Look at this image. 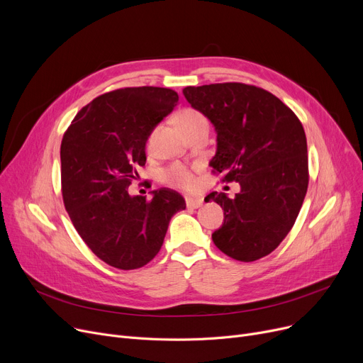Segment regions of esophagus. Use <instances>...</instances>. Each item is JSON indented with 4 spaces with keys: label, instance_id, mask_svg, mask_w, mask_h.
Returning a JSON list of instances; mask_svg holds the SVG:
<instances>
[{
    "label": "esophagus",
    "instance_id": "esophagus-1",
    "mask_svg": "<svg viewBox=\"0 0 363 363\" xmlns=\"http://www.w3.org/2000/svg\"><path fill=\"white\" fill-rule=\"evenodd\" d=\"M185 203H186L188 208H199L203 206V200L196 199V197H185Z\"/></svg>",
    "mask_w": 363,
    "mask_h": 363
}]
</instances>
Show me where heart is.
Masks as SVG:
<instances>
[{"mask_svg":"<svg viewBox=\"0 0 363 363\" xmlns=\"http://www.w3.org/2000/svg\"><path fill=\"white\" fill-rule=\"evenodd\" d=\"M178 124L184 131H188L191 128H194L196 125L201 124V123H208L207 118L204 116L203 112H200L199 109L194 108H184L178 112ZM157 133V127H155L147 138H146V150L152 152L153 150V144H155V137ZM162 181L174 188H179V189H189L194 186L196 184V178L194 174H192L191 169L179 162H175L172 164L166 166L162 171Z\"/></svg>","mask_w":363,"mask_h":363,"instance_id":"b5f03b06","label":"heart"}]
</instances>
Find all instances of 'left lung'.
I'll return each mask as SVG.
<instances>
[{
	"label": "left lung",
	"instance_id": "obj_1",
	"mask_svg": "<svg viewBox=\"0 0 363 363\" xmlns=\"http://www.w3.org/2000/svg\"><path fill=\"white\" fill-rule=\"evenodd\" d=\"M184 96L216 127L217 150L210 162L222 182H239L229 199L211 192L206 201L223 208L214 245L238 261L273 252L294 228L306 196V137L299 118L279 98L245 83L188 86Z\"/></svg>",
	"mask_w": 363,
	"mask_h": 363
}]
</instances>
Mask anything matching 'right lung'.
<instances>
[{
    "instance_id": "add662e5",
    "label": "right lung",
    "mask_w": 363,
    "mask_h": 363,
    "mask_svg": "<svg viewBox=\"0 0 363 363\" xmlns=\"http://www.w3.org/2000/svg\"><path fill=\"white\" fill-rule=\"evenodd\" d=\"M166 87H125L83 106L61 141L65 210L91 252L121 270L150 262L162 248L172 216L185 200L169 188L153 199L128 194L146 164V138L178 104Z\"/></svg>"
}]
</instances>
